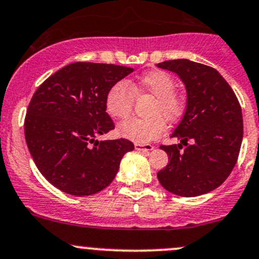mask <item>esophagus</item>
Returning <instances> with one entry per match:
<instances>
[{"label": "esophagus", "instance_id": "obj_1", "mask_svg": "<svg viewBox=\"0 0 259 259\" xmlns=\"http://www.w3.org/2000/svg\"><path fill=\"white\" fill-rule=\"evenodd\" d=\"M135 148L137 149V151H142V152H149L152 151L154 147L152 145H140V143H136L135 145Z\"/></svg>", "mask_w": 259, "mask_h": 259}]
</instances>
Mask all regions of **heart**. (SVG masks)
Listing matches in <instances>:
<instances>
[{
	"label": "heart",
	"instance_id": "obj_1",
	"mask_svg": "<svg viewBox=\"0 0 259 259\" xmlns=\"http://www.w3.org/2000/svg\"><path fill=\"white\" fill-rule=\"evenodd\" d=\"M135 96L152 97L147 116L143 119H130L118 126L122 137L140 145L151 142L163 133L164 119L173 123L182 116L185 102L176 92V81L164 71H153L135 82H117L106 95V111L114 119L128 118L133 110Z\"/></svg>",
	"mask_w": 259,
	"mask_h": 259
}]
</instances>
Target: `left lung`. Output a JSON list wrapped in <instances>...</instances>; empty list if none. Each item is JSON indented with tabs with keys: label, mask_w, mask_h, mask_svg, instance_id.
<instances>
[{
	"label": "left lung",
	"mask_w": 259,
	"mask_h": 259,
	"mask_svg": "<svg viewBox=\"0 0 259 259\" xmlns=\"http://www.w3.org/2000/svg\"><path fill=\"white\" fill-rule=\"evenodd\" d=\"M157 67L177 73L187 91L185 116L170 136L181 143L161 146L169 162L157 178L177 196L208 193L227 180L238 158L243 138L241 105L227 81L209 66L172 60Z\"/></svg>",
	"instance_id": "left-lung-1"
}]
</instances>
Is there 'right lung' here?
<instances>
[{
	"mask_svg": "<svg viewBox=\"0 0 259 259\" xmlns=\"http://www.w3.org/2000/svg\"><path fill=\"white\" fill-rule=\"evenodd\" d=\"M133 68L74 62L37 89L25 118V137L45 178L72 196H91L116 177L119 162L135 146L128 140L97 141L114 128L106 112L108 90Z\"/></svg>",
	"mask_w": 259,
	"mask_h": 259,
	"instance_id": "obj_1",
	"label": "right lung"
}]
</instances>
